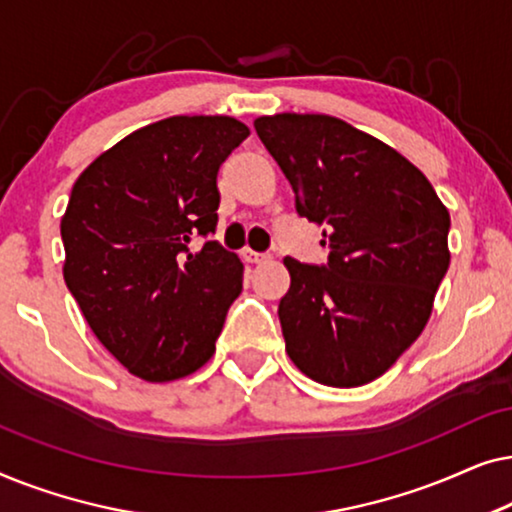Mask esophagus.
<instances>
[{
  "label": "esophagus",
  "mask_w": 512,
  "mask_h": 512,
  "mask_svg": "<svg viewBox=\"0 0 512 512\" xmlns=\"http://www.w3.org/2000/svg\"><path fill=\"white\" fill-rule=\"evenodd\" d=\"M242 258L251 265H261V263H268L270 261V254H258V251H251V249H242Z\"/></svg>",
  "instance_id": "esophagus-1"
}]
</instances>
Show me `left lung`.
<instances>
[{"instance_id":"8db88e82","label":"left lung","mask_w":512,"mask_h":512,"mask_svg":"<svg viewBox=\"0 0 512 512\" xmlns=\"http://www.w3.org/2000/svg\"><path fill=\"white\" fill-rule=\"evenodd\" d=\"M254 128L289 179L298 214L326 226L324 268L284 258L286 354L326 387L373 382L431 317L450 268V212L408 158L340 118L275 114Z\"/></svg>"}]
</instances>
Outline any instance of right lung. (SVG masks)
Masks as SVG:
<instances>
[{
    "label": "right lung",
    "mask_w": 512,
    "mask_h": 512,
    "mask_svg": "<svg viewBox=\"0 0 512 512\" xmlns=\"http://www.w3.org/2000/svg\"><path fill=\"white\" fill-rule=\"evenodd\" d=\"M249 128L170 116L97 156L69 195L60 235L67 289L97 340L139 380L172 382L212 359L244 265L214 233L216 172Z\"/></svg>",
    "instance_id": "add662e5"
}]
</instances>
